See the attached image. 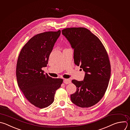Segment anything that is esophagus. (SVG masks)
<instances>
[{"mask_svg":"<svg viewBox=\"0 0 130 130\" xmlns=\"http://www.w3.org/2000/svg\"><path fill=\"white\" fill-rule=\"evenodd\" d=\"M63 82H64V83H65L66 84H68L71 83V80L69 79H64L63 80Z\"/></svg>","mask_w":130,"mask_h":130,"instance_id":"esophagus-1","label":"esophagus"}]
</instances>
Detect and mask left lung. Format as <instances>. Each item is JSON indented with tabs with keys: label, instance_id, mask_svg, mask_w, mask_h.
Segmentation results:
<instances>
[{
	"label": "left lung",
	"instance_id": "8db88e82",
	"mask_svg": "<svg viewBox=\"0 0 130 130\" xmlns=\"http://www.w3.org/2000/svg\"><path fill=\"white\" fill-rule=\"evenodd\" d=\"M62 32L74 50L75 64L85 73L83 80H72L77 88L70 95L71 101L79 107L93 106L103 97L110 80L111 66L106 50L100 39L86 28H67Z\"/></svg>",
	"mask_w": 130,
	"mask_h": 130
}]
</instances>
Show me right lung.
Listing matches in <instances>:
<instances>
[{"mask_svg": "<svg viewBox=\"0 0 130 130\" xmlns=\"http://www.w3.org/2000/svg\"><path fill=\"white\" fill-rule=\"evenodd\" d=\"M61 30L47 31L32 37L22 48L17 63L18 86L26 99L39 108L49 106L54 101L56 90L61 87V78L48 76L43 67L48 59Z\"/></svg>", "mask_w": 130, "mask_h": 130, "instance_id": "add662e5", "label": "right lung"}]
</instances>
